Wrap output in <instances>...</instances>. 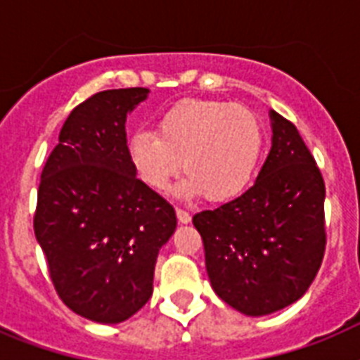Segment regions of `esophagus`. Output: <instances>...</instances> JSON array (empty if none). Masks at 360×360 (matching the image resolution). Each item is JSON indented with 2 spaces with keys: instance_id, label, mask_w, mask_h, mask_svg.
<instances>
[{
  "instance_id": "34e87169",
  "label": "esophagus",
  "mask_w": 360,
  "mask_h": 360,
  "mask_svg": "<svg viewBox=\"0 0 360 360\" xmlns=\"http://www.w3.org/2000/svg\"><path fill=\"white\" fill-rule=\"evenodd\" d=\"M175 213H177V220H179L181 224H188L191 222V213L185 211V209H175Z\"/></svg>"
}]
</instances>
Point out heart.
Here are the masks:
<instances>
[{"label":"heart","mask_w":360,"mask_h":360,"mask_svg":"<svg viewBox=\"0 0 360 360\" xmlns=\"http://www.w3.org/2000/svg\"><path fill=\"white\" fill-rule=\"evenodd\" d=\"M129 158L138 179L151 191H166L186 177L177 196L207 194L228 202L248 188L263 153V129L250 110L220 101L185 98L157 120L155 134L138 130L129 138Z\"/></svg>","instance_id":"heart-1"}]
</instances>
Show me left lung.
Segmentation results:
<instances>
[{
	"label": "left lung",
	"mask_w": 360,
	"mask_h": 360,
	"mask_svg": "<svg viewBox=\"0 0 360 360\" xmlns=\"http://www.w3.org/2000/svg\"><path fill=\"white\" fill-rule=\"evenodd\" d=\"M271 151L256 183L213 211L194 214L214 293L245 316L299 301L325 252V183L295 124L274 110Z\"/></svg>",
	"instance_id": "1"
}]
</instances>
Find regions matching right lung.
<instances>
[{
	"instance_id": "right-lung-1",
	"label": "right lung",
	"mask_w": 360,
	"mask_h": 360,
	"mask_svg": "<svg viewBox=\"0 0 360 360\" xmlns=\"http://www.w3.org/2000/svg\"><path fill=\"white\" fill-rule=\"evenodd\" d=\"M147 95L108 89L78 104L41 174L37 243L61 301L97 323H121L149 301L158 250L177 228L127 149V115Z\"/></svg>"
}]
</instances>
